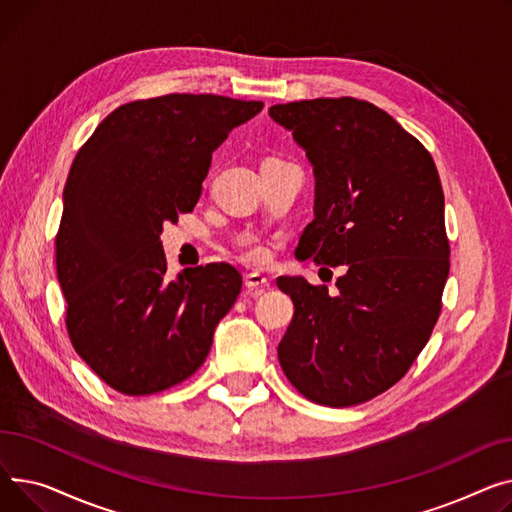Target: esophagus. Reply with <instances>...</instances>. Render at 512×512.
<instances>
[{
    "instance_id": "34e87169",
    "label": "esophagus",
    "mask_w": 512,
    "mask_h": 512,
    "mask_svg": "<svg viewBox=\"0 0 512 512\" xmlns=\"http://www.w3.org/2000/svg\"><path fill=\"white\" fill-rule=\"evenodd\" d=\"M244 285H246L250 291H258V289L268 287V279H266L264 275H260V273H250V275H246Z\"/></svg>"
}]
</instances>
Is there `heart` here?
<instances>
[{"label": "heart", "instance_id": "b5f03b06", "mask_svg": "<svg viewBox=\"0 0 512 512\" xmlns=\"http://www.w3.org/2000/svg\"><path fill=\"white\" fill-rule=\"evenodd\" d=\"M244 254H246V258H248L250 262H262V260H264V250H262L260 246H256V244H248Z\"/></svg>", "mask_w": 512, "mask_h": 512}]
</instances>
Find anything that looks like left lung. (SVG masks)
<instances>
[{
	"instance_id": "1",
	"label": "left lung",
	"mask_w": 512,
	"mask_h": 512,
	"mask_svg": "<svg viewBox=\"0 0 512 512\" xmlns=\"http://www.w3.org/2000/svg\"><path fill=\"white\" fill-rule=\"evenodd\" d=\"M268 115L314 169V221L295 258L347 264L335 295L304 277L277 279L295 306L279 364L314 403H366L405 376L440 314L450 252L436 165L368 101H299Z\"/></svg>"
}]
</instances>
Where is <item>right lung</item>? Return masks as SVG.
Wrapping results in <instances>:
<instances>
[{"label": "right lung", "mask_w": 512, "mask_h": 512, "mask_svg": "<svg viewBox=\"0 0 512 512\" xmlns=\"http://www.w3.org/2000/svg\"><path fill=\"white\" fill-rule=\"evenodd\" d=\"M260 101L163 95L117 107L78 150L55 237L76 353L117 393L192 376L242 277L213 262L167 277L163 225L194 210L215 150Z\"/></svg>", "instance_id": "add662e5"}]
</instances>
